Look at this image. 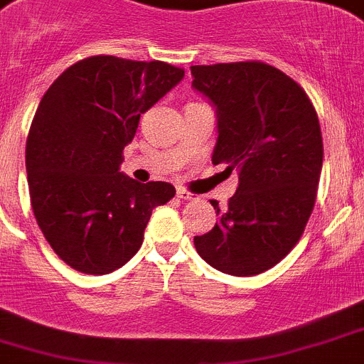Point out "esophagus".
I'll return each mask as SVG.
<instances>
[{
  "mask_svg": "<svg viewBox=\"0 0 364 364\" xmlns=\"http://www.w3.org/2000/svg\"><path fill=\"white\" fill-rule=\"evenodd\" d=\"M176 196H178L180 200H184V202H188V200H195V198H196V195H193V193L186 191V189H182V188H180L178 191H176Z\"/></svg>",
  "mask_w": 364,
  "mask_h": 364,
  "instance_id": "34e87169",
  "label": "esophagus"
}]
</instances>
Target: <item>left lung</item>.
Wrapping results in <instances>:
<instances>
[{"instance_id":"1","label":"left lung","mask_w":364,"mask_h":364,"mask_svg":"<svg viewBox=\"0 0 364 364\" xmlns=\"http://www.w3.org/2000/svg\"><path fill=\"white\" fill-rule=\"evenodd\" d=\"M193 88L215 105L213 164L238 169V188L209 232L195 236L205 262L255 276L292 251L312 215L323 166L316 108L282 70L259 61L191 66Z\"/></svg>"}]
</instances>
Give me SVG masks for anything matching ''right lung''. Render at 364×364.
Returning a JSON list of instances; mask_svg holds the SVG:
<instances>
[{"mask_svg": "<svg viewBox=\"0 0 364 364\" xmlns=\"http://www.w3.org/2000/svg\"><path fill=\"white\" fill-rule=\"evenodd\" d=\"M162 61L92 55L43 95L26 139L34 216L53 252L85 274H108L142 245L151 211L175 196L168 182L139 184L119 171L139 121L178 85Z\"/></svg>", "mask_w": 364, "mask_h": 364, "instance_id": "obj_1", "label": "right lung"}]
</instances>
